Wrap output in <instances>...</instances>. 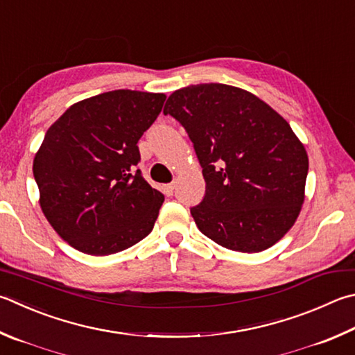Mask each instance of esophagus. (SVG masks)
<instances>
[{
  "mask_svg": "<svg viewBox=\"0 0 355 355\" xmlns=\"http://www.w3.org/2000/svg\"><path fill=\"white\" fill-rule=\"evenodd\" d=\"M173 189H175V184H173V183H169V184H164L163 186V192H164L167 197L173 196Z\"/></svg>",
  "mask_w": 355,
  "mask_h": 355,
  "instance_id": "esophagus-1",
  "label": "esophagus"
}]
</instances>
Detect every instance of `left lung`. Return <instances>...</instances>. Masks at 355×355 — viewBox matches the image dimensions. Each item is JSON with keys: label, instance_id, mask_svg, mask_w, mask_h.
<instances>
[{"label": "left lung", "instance_id": "8db88e82", "mask_svg": "<svg viewBox=\"0 0 355 355\" xmlns=\"http://www.w3.org/2000/svg\"><path fill=\"white\" fill-rule=\"evenodd\" d=\"M188 132L206 192L191 208L198 230L225 248L259 253L300 216L307 152L292 127L253 93L225 83L173 92L164 105Z\"/></svg>", "mask_w": 355, "mask_h": 355}]
</instances>
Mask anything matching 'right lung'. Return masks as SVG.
Masks as SVG:
<instances>
[{
	"instance_id": "right-lung-1",
	"label": "right lung",
	"mask_w": 355,
	"mask_h": 355,
	"mask_svg": "<svg viewBox=\"0 0 355 355\" xmlns=\"http://www.w3.org/2000/svg\"><path fill=\"white\" fill-rule=\"evenodd\" d=\"M164 101L114 89L76 102L48 128L32 171L44 217L73 248L113 254L153 230L164 196L137 169V144Z\"/></svg>"
}]
</instances>
